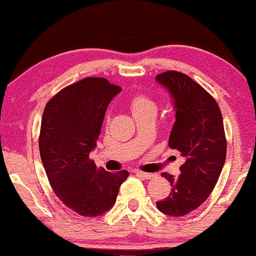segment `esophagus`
<instances>
[{"label": "esophagus", "instance_id": "1", "mask_svg": "<svg viewBox=\"0 0 256 256\" xmlns=\"http://www.w3.org/2000/svg\"><path fill=\"white\" fill-rule=\"evenodd\" d=\"M135 173H136L138 176H142V178H144V179H152L153 176H156L154 173H146V172H141V171H136Z\"/></svg>", "mask_w": 256, "mask_h": 256}]
</instances>
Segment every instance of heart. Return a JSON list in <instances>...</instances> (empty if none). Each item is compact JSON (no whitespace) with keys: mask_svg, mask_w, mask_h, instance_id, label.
I'll return each mask as SVG.
<instances>
[{"mask_svg":"<svg viewBox=\"0 0 256 256\" xmlns=\"http://www.w3.org/2000/svg\"><path fill=\"white\" fill-rule=\"evenodd\" d=\"M130 109L133 115H138V114L147 112H156V106L153 100H150L148 96L144 94H138L133 100H130Z\"/></svg>","mask_w":256,"mask_h":256,"instance_id":"1","label":"heart"}]
</instances>
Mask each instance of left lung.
<instances>
[{
	"label": "left lung",
	"instance_id": "obj_1",
	"mask_svg": "<svg viewBox=\"0 0 256 256\" xmlns=\"http://www.w3.org/2000/svg\"><path fill=\"white\" fill-rule=\"evenodd\" d=\"M156 80L168 91L176 110L168 146L185 158L180 174H162L172 188L156 208L165 215L185 216L206 200L222 172L226 156L222 114L212 96L188 76L167 71Z\"/></svg>",
	"mask_w": 256,
	"mask_h": 256
}]
</instances>
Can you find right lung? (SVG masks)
<instances>
[{"mask_svg": "<svg viewBox=\"0 0 256 256\" xmlns=\"http://www.w3.org/2000/svg\"><path fill=\"white\" fill-rule=\"evenodd\" d=\"M121 88L106 78L89 77L68 85L46 104L39 150L54 194L68 209L84 217L103 215L114 206L129 173L97 167L90 153L109 103Z\"/></svg>", "mask_w": 256, "mask_h": 256, "instance_id": "1", "label": "right lung"}]
</instances>
